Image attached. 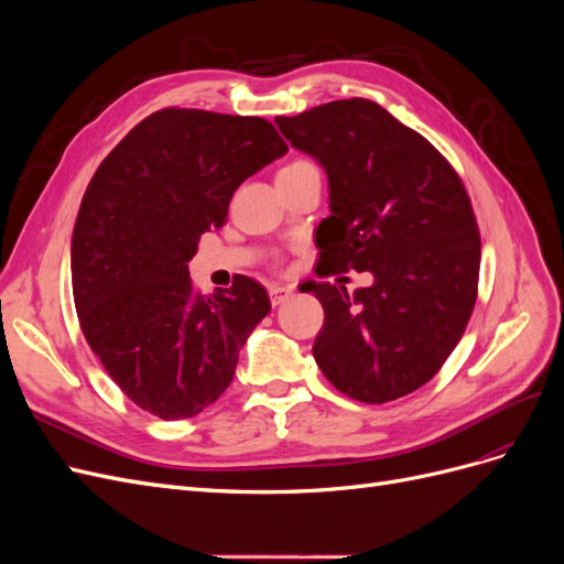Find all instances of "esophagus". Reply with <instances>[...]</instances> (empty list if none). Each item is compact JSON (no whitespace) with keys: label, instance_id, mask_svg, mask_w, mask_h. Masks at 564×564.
Segmentation results:
<instances>
[{"label":"esophagus","instance_id":"34e87169","mask_svg":"<svg viewBox=\"0 0 564 564\" xmlns=\"http://www.w3.org/2000/svg\"><path fill=\"white\" fill-rule=\"evenodd\" d=\"M294 296V289L286 286V284H272L270 286V303L272 305H280L284 301H289Z\"/></svg>","mask_w":564,"mask_h":564}]
</instances>
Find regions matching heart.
<instances>
[{
    "label": "heart",
    "mask_w": 564,
    "mask_h": 564,
    "mask_svg": "<svg viewBox=\"0 0 564 564\" xmlns=\"http://www.w3.org/2000/svg\"><path fill=\"white\" fill-rule=\"evenodd\" d=\"M301 164H308V162H301V160H299V162H292V164H286L284 169H292V166H301Z\"/></svg>",
    "instance_id": "b5f03b06"
}]
</instances>
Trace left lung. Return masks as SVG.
<instances>
[{
	"instance_id": "left-lung-1",
	"label": "left lung",
	"mask_w": 564,
	"mask_h": 564,
	"mask_svg": "<svg viewBox=\"0 0 564 564\" xmlns=\"http://www.w3.org/2000/svg\"><path fill=\"white\" fill-rule=\"evenodd\" d=\"M275 124L329 181L317 270L373 275L352 296L344 284L308 282L324 308L315 362L352 400L409 395L445 365L477 299L480 232L466 187L421 133L367 98Z\"/></svg>"
}]
</instances>
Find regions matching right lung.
Wrapping results in <instances>:
<instances>
[{
  "label": "right lung",
  "instance_id": "right-lung-1",
  "mask_svg": "<svg viewBox=\"0 0 564 564\" xmlns=\"http://www.w3.org/2000/svg\"><path fill=\"white\" fill-rule=\"evenodd\" d=\"M284 152L261 117L164 108L96 169L73 230L75 308L100 365L145 412L181 421L214 404L270 313L245 275L197 294L187 261L226 224L237 187Z\"/></svg>",
  "mask_w": 564,
  "mask_h": 564
}]
</instances>
